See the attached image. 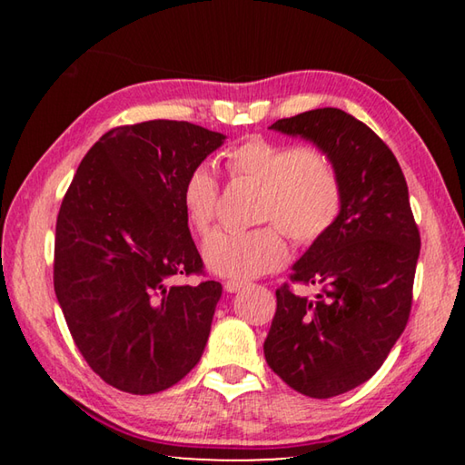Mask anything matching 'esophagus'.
Wrapping results in <instances>:
<instances>
[{"instance_id":"1","label":"esophagus","mask_w":465,"mask_h":465,"mask_svg":"<svg viewBox=\"0 0 465 465\" xmlns=\"http://www.w3.org/2000/svg\"><path fill=\"white\" fill-rule=\"evenodd\" d=\"M223 287H225L227 293H238V291H242L243 287H246V282H243V281L230 279V281H225V282H223Z\"/></svg>"}]
</instances>
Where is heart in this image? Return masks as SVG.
Returning <instances> with one entry per match:
<instances>
[{
  "mask_svg": "<svg viewBox=\"0 0 465 465\" xmlns=\"http://www.w3.org/2000/svg\"><path fill=\"white\" fill-rule=\"evenodd\" d=\"M225 170L233 183L261 186L256 222L266 225L209 235L203 258L219 277L248 281L277 271L289 258L285 233L297 246L308 248L324 238L341 217V176L316 149L252 137L227 149ZM180 203L194 230L207 233L219 204V180L207 163H196L186 172Z\"/></svg>",
  "mask_w": 465,
  "mask_h": 465,
  "instance_id": "1",
  "label": "heart"
}]
</instances>
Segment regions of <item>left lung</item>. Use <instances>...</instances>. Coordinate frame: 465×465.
I'll list each match as a JSON object with an SVG mask.
<instances>
[{
	"mask_svg": "<svg viewBox=\"0 0 465 465\" xmlns=\"http://www.w3.org/2000/svg\"><path fill=\"white\" fill-rule=\"evenodd\" d=\"M271 129L316 143L342 183V211L324 238L293 264L297 295L277 289L264 359L289 388L332 398L367 381L404 332L420 252L402 168L391 149L341 108H316Z\"/></svg>",
	"mask_w": 465,
	"mask_h": 465,
	"instance_id": "8db88e82",
	"label": "left lung"
}]
</instances>
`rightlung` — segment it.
Instances as JSON below:
<instances>
[{
	"label": "right lung",
	"mask_w": 465,
	"mask_h": 465,
	"mask_svg": "<svg viewBox=\"0 0 465 465\" xmlns=\"http://www.w3.org/2000/svg\"><path fill=\"white\" fill-rule=\"evenodd\" d=\"M223 139L186 121L114 127L63 196L54 293L85 363L116 390H168L203 355L222 282H178L204 277L180 186Z\"/></svg>",
	"instance_id": "add662e5"
}]
</instances>
